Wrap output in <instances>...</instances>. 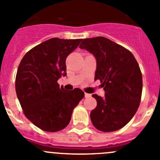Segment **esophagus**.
Returning <instances> with one entry per match:
<instances>
[{
  "label": "esophagus",
  "instance_id": "obj_1",
  "mask_svg": "<svg viewBox=\"0 0 160 160\" xmlns=\"http://www.w3.org/2000/svg\"><path fill=\"white\" fill-rule=\"evenodd\" d=\"M91 97V94H90V93H85V98H90Z\"/></svg>",
  "mask_w": 160,
  "mask_h": 160
}]
</instances>
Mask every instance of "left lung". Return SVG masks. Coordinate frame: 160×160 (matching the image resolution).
<instances>
[{
    "label": "left lung",
    "instance_id": "left-lung-1",
    "mask_svg": "<svg viewBox=\"0 0 160 160\" xmlns=\"http://www.w3.org/2000/svg\"><path fill=\"white\" fill-rule=\"evenodd\" d=\"M97 59L94 80L101 81L105 97L97 94V107L90 112L92 124L104 132L123 128L136 113L142 91V76L133 54L104 37L85 38L80 45Z\"/></svg>",
    "mask_w": 160,
    "mask_h": 160
}]
</instances>
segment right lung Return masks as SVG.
I'll use <instances>...</instances> for the list:
<instances>
[{"label": "right lung", "instance_id": "right-lung-1", "mask_svg": "<svg viewBox=\"0 0 160 160\" xmlns=\"http://www.w3.org/2000/svg\"><path fill=\"white\" fill-rule=\"evenodd\" d=\"M81 41L50 38L29 50L19 64L17 97L25 117L40 129L56 132L65 128L74 108L84 97L79 88L66 90L57 83L67 74V56Z\"/></svg>", "mask_w": 160, "mask_h": 160}]
</instances>
